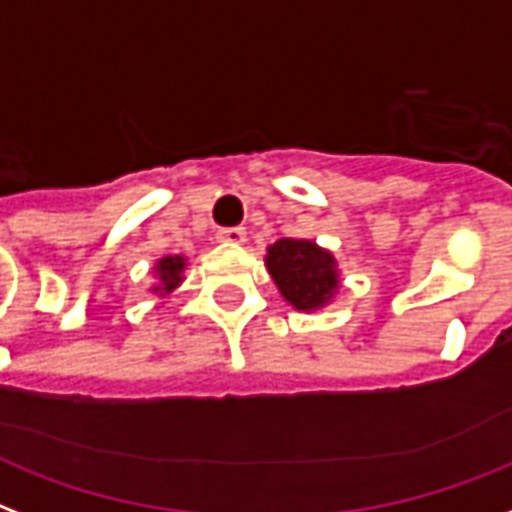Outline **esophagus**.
Wrapping results in <instances>:
<instances>
[{
    "mask_svg": "<svg viewBox=\"0 0 512 512\" xmlns=\"http://www.w3.org/2000/svg\"><path fill=\"white\" fill-rule=\"evenodd\" d=\"M221 243H235L243 245L245 243V229L243 227H229V229H219V235H216Z\"/></svg>",
    "mask_w": 512,
    "mask_h": 512,
    "instance_id": "1",
    "label": "esophagus"
}]
</instances>
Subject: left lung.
<instances>
[{
	"mask_svg": "<svg viewBox=\"0 0 512 512\" xmlns=\"http://www.w3.org/2000/svg\"><path fill=\"white\" fill-rule=\"evenodd\" d=\"M267 267L296 310H315L334 296V256L310 240H277L267 253Z\"/></svg>",
	"mask_w": 512,
	"mask_h": 512,
	"instance_id": "1",
	"label": "left lung"
}]
</instances>
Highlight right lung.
<instances>
[{"instance_id":"right-lung-1","label":"right lung","mask_w":512,"mask_h":512,"mask_svg":"<svg viewBox=\"0 0 512 512\" xmlns=\"http://www.w3.org/2000/svg\"><path fill=\"white\" fill-rule=\"evenodd\" d=\"M181 269H184V259L178 256H168L157 264V275H160V285H154L157 293H168L173 291L178 283H181Z\"/></svg>"}]
</instances>
